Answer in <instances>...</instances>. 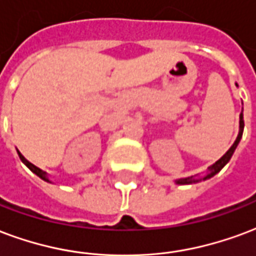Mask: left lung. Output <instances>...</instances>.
Returning a JSON list of instances; mask_svg holds the SVG:
<instances>
[{"mask_svg": "<svg viewBox=\"0 0 256 256\" xmlns=\"http://www.w3.org/2000/svg\"><path fill=\"white\" fill-rule=\"evenodd\" d=\"M243 130H244V120H243V112L240 113V130H238V138H236V140H234V143H233L232 146H230V148L224 154L220 160H218L216 164H212V166L208 168V172H207V174L203 178H195L194 176L191 177H186V178H178V180H176V184H192V182H200V180H207V178H210V177H212L214 174H217L218 172L221 170L225 165H226L228 162H229V160L232 158L233 152H234V150H236V147H238V142H240V139H242V136H243Z\"/></svg>", "mask_w": 256, "mask_h": 256, "instance_id": "obj_1", "label": "left lung"}]
</instances>
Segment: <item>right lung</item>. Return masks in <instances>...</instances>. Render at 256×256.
Segmentation results:
<instances>
[{
    "instance_id": "right-lung-1",
    "label": "right lung",
    "mask_w": 256,
    "mask_h": 256,
    "mask_svg": "<svg viewBox=\"0 0 256 256\" xmlns=\"http://www.w3.org/2000/svg\"><path fill=\"white\" fill-rule=\"evenodd\" d=\"M18 156H20V160H22V162H23L26 166L32 172V173H35V174H36V176H38V177H40V178H42V180H44V182H52L49 180V177H48V173H46V172H44V170H42V169H39L38 166H35V165H32V164H31V162H30V161H27V160H26V158H24L23 156H22V152H20V151H18Z\"/></svg>"
}]
</instances>
